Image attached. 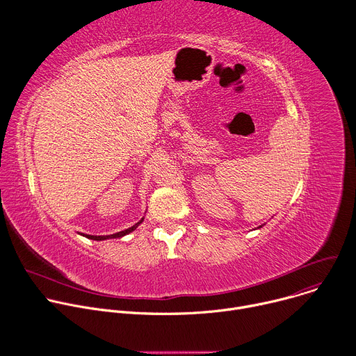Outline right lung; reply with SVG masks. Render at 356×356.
<instances>
[{
	"mask_svg": "<svg viewBox=\"0 0 356 356\" xmlns=\"http://www.w3.org/2000/svg\"><path fill=\"white\" fill-rule=\"evenodd\" d=\"M142 221H143V218H142L139 222H136L135 225H132L131 228H128V229H125V231H121V232H117V234H113V235H87V234H83V236H86V238H88V239H92V241H103V239H110V238H121V236H124V235L132 232L134 229H136L138 225H139Z\"/></svg>",
	"mask_w": 356,
	"mask_h": 356,
	"instance_id": "obj_1",
	"label": "right lung"
}]
</instances>
